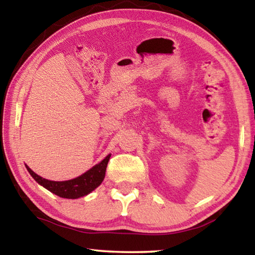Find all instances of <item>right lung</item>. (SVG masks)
<instances>
[{"mask_svg": "<svg viewBox=\"0 0 255 255\" xmlns=\"http://www.w3.org/2000/svg\"><path fill=\"white\" fill-rule=\"evenodd\" d=\"M110 155L101 161L96 166H93L91 170L85 172L84 174L80 175L79 178H75L68 181H49L46 180L41 176L37 175L34 172L27 166V170L31 174L32 178L37 181L38 183L41 184L42 187L49 190L50 192L59 196L60 198H67V199H77V198L89 195L90 192L93 191L94 189L98 188L99 185L105 179L106 170L108 162H109Z\"/></svg>", "mask_w": 255, "mask_h": 255, "instance_id": "1", "label": "right lung"}]
</instances>
